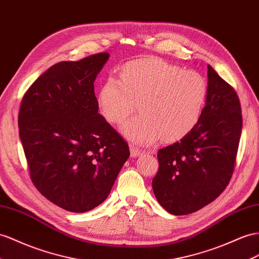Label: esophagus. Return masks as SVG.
I'll list each match as a JSON object with an SVG mask.
<instances>
[{
	"instance_id": "obj_1",
	"label": "esophagus",
	"mask_w": 259,
	"mask_h": 259,
	"mask_svg": "<svg viewBox=\"0 0 259 259\" xmlns=\"http://www.w3.org/2000/svg\"><path fill=\"white\" fill-rule=\"evenodd\" d=\"M130 152H131V156L132 157H138L142 155V151L140 149H138L135 145H130Z\"/></svg>"
}]
</instances>
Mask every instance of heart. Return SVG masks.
Masks as SVG:
<instances>
[{"label":"heart","mask_w":259,"mask_h":259,"mask_svg":"<svg viewBox=\"0 0 259 259\" xmlns=\"http://www.w3.org/2000/svg\"><path fill=\"white\" fill-rule=\"evenodd\" d=\"M207 96L208 84L200 73L145 59L125 64L119 79H106L97 104L106 120L118 124L137 102L140 114L122 125L121 134L136 144L149 145L158 137L168 143L190 134L200 121Z\"/></svg>","instance_id":"1"}]
</instances>
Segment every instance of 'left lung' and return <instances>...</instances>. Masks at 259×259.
<instances>
[{"label": "left lung", "instance_id": "8db88e82", "mask_svg": "<svg viewBox=\"0 0 259 259\" xmlns=\"http://www.w3.org/2000/svg\"><path fill=\"white\" fill-rule=\"evenodd\" d=\"M242 125L236 92L208 65V96L200 121L181 141L157 152L152 188L165 210L189 214L221 195L233 174Z\"/></svg>", "mask_w": 259, "mask_h": 259}]
</instances>
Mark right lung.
<instances>
[{
    "instance_id": "right-lung-1",
    "label": "right lung",
    "mask_w": 259,
    "mask_h": 259,
    "mask_svg": "<svg viewBox=\"0 0 259 259\" xmlns=\"http://www.w3.org/2000/svg\"><path fill=\"white\" fill-rule=\"evenodd\" d=\"M108 59L103 52L52 65L26 92L18 114L32 183L52 203L77 213L108 197L130 155L98 114L94 82Z\"/></svg>"
}]
</instances>
